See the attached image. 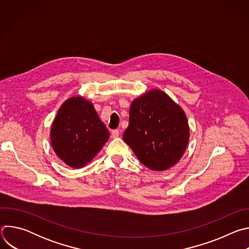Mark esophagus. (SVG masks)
<instances>
[{
	"label": "esophagus",
	"mask_w": 249,
	"mask_h": 249,
	"mask_svg": "<svg viewBox=\"0 0 249 249\" xmlns=\"http://www.w3.org/2000/svg\"><path fill=\"white\" fill-rule=\"evenodd\" d=\"M111 137H112L113 139L118 138V137H119V130H117V129L112 130V131H111Z\"/></svg>",
	"instance_id": "34e87169"
}]
</instances>
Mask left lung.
<instances>
[{
  "mask_svg": "<svg viewBox=\"0 0 249 249\" xmlns=\"http://www.w3.org/2000/svg\"><path fill=\"white\" fill-rule=\"evenodd\" d=\"M189 136L183 109L162 90L152 89L133 100L123 140L148 168L162 171L178 162Z\"/></svg>",
  "mask_w": 249,
  "mask_h": 249,
  "instance_id": "obj_1",
  "label": "left lung"
}]
</instances>
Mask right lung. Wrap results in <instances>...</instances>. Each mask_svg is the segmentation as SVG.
Returning a JSON list of instances; mask_svg holds the SVG:
<instances>
[{
	"mask_svg": "<svg viewBox=\"0 0 249 249\" xmlns=\"http://www.w3.org/2000/svg\"><path fill=\"white\" fill-rule=\"evenodd\" d=\"M108 138L109 132L92 103L82 96L71 97L61 105L50 131L55 154L74 168L89 162Z\"/></svg>",
	"mask_w": 249,
	"mask_h": 249,
	"instance_id": "add662e5",
	"label": "right lung"
}]
</instances>
